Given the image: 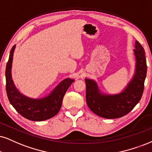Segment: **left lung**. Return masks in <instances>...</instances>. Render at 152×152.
I'll return each mask as SVG.
<instances>
[{
    "instance_id": "obj_1",
    "label": "left lung",
    "mask_w": 152,
    "mask_h": 152,
    "mask_svg": "<svg viewBox=\"0 0 152 152\" xmlns=\"http://www.w3.org/2000/svg\"><path fill=\"white\" fill-rule=\"evenodd\" d=\"M135 72L122 92L105 94L94 80L85 79L86 102L91 111L104 118H118L127 115L139 103L143 94L147 75V61L144 48L137 41L134 44Z\"/></svg>"
}]
</instances>
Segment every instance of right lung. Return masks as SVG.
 <instances>
[{
  "label": "right lung",
  "instance_id": "obj_1",
  "mask_svg": "<svg viewBox=\"0 0 152 152\" xmlns=\"http://www.w3.org/2000/svg\"><path fill=\"white\" fill-rule=\"evenodd\" d=\"M15 45L10 50L5 69L6 92L12 106L24 118L33 121H42L55 116L61 108L63 96L74 80L67 78L60 82L50 94L41 99H31L22 94L14 85L11 68Z\"/></svg>",
  "mask_w": 152,
  "mask_h": 152
}]
</instances>
